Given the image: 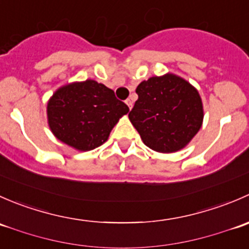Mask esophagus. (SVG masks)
<instances>
[{
    "label": "esophagus",
    "mask_w": 249,
    "mask_h": 249,
    "mask_svg": "<svg viewBox=\"0 0 249 249\" xmlns=\"http://www.w3.org/2000/svg\"><path fill=\"white\" fill-rule=\"evenodd\" d=\"M125 102H126L127 107H129V108H130V109H131V108H132V101H131V100H130V99H127V100H126V101H125Z\"/></svg>",
    "instance_id": "esophagus-1"
}]
</instances>
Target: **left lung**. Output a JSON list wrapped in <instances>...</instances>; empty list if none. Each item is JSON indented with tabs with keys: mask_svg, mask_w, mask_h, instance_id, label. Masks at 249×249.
Here are the masks:
<instances>
[{
	"mask_svg": "<svg viewBox=\"0 0 249 249\" xmlns=\"http://www.w3.org/2000/svg\"><path fill=\"white\" fill-rule=\"evenodd\" d=\"M129 113L143 143L160 153L182 149L197 134L203 109L200 95L187 80L166 74L144 80Z\"/></svg>",
	"mask_w": 249,
	"mask_h": 249,
	"instance_id": "obj_1",
	"label": "left lung"
}]
</instances>
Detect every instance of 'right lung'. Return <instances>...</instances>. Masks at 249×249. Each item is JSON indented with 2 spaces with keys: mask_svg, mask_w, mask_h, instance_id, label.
<instances>
[{
  "mask_svg": "<svg viewBox=\"0 0 249 249\" xmlns=\"http://www.w3.org/2000/svg\"><path fill=\"white\" fill-rule=\"evenodd\" d=\"M48 123L57 140L78 150L105 143L129 107L104 84L88 79L60 88L48 102Z\"/></svg>",
  "mask_w": 249,
  "mask_h": 249,
  "instance_id": "1",
  "label": "right lung"
}]
</instances>
